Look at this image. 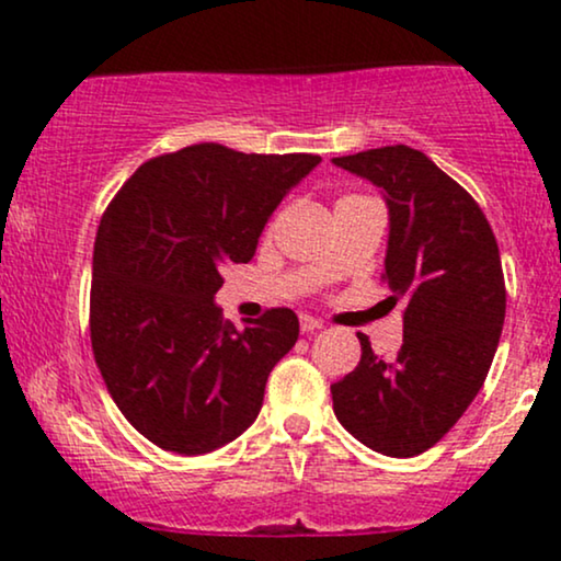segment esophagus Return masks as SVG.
Here are the masks:
<instances>
[{
    "label": "esophagus",
    "instance_id": "1",
    "mask_svg": "<svg viewBox=\"0 0 561 561\" xmlns=\"http://www.w3.org/2000/svg\"><path fill=\"white\" fill-rule=\"evenodd\" d=\"M300 330L306 334H311V332L324 330V324H321V321L313 319V317H300Z\"/></svg>",
    "mask_w": 561,
    "mask_h": 561
}]
</instances>
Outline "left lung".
<instances>
[{"mask_svg": "<svg viewBox=\"0 0 561 561\" xmlns=\"http://www.w3.org/2000/svg\"><path fill=\"white\" fill-rule=\"evenodd\" d=\"M385 192L390 214L382 279L403 302V345L332 385L334 416L364 446L396 459L433 448L474 401L506 313L499 244L472 195L405 145L332 158Z\"/></svg>", "mask_w": 561, "mask_h": 561, "instance_id": "8db88e82", "label": "left lung"}]
</instances>
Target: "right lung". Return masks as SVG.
I'll return each instance as SVG.
<instances>
[{
	"mask_svg": "<svg viewBox=\"0 0 561 561\" xmlns=\"http://www.w3.org/2000/svg\"><path fill=\"white\" fill-rule=\"evenodd\" d=\"M319 156H244L216 141L147 160L102 214L89 332L121 414L147 440L197 456L242 435L266 379L298 343V317L272 308L224 321V266L248 263L282 197Z\"/></svg>",
	"mask_w": 561,
	"mask_h": 561,
	"instance_id": "1",
	"label": "right lung"
}]
</instances>
